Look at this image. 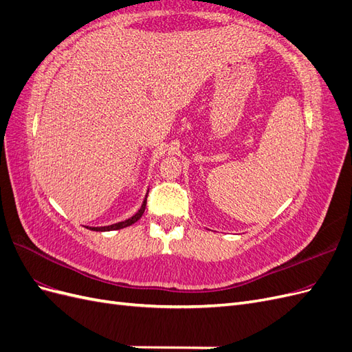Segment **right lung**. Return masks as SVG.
<instances>
[{
	"mask_svg": "<svg viewBox=\"0 0 352 352\" xmlns=\"http://www.w3.org/2000/svg\"><path fill=\"white\" fill-rule=\"evenodd\" d=\"M145 206H146V199H144V202H142V207L140 208V211H138L135 216H132L131 219H127V220H124V221H120V223H114V225H110V226H104V228H88V229H91V230H95V232H109V230H119V229H124V228H127V226L133 225L135 221H138V220H140V219L142 217L144 211H145Z\"/></svg>",
	"mask_w": 352,
	"mask_h": 352,
	"instance_id": "right-lung-1",
	"label": "right lung"
}]
</instances>
